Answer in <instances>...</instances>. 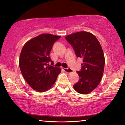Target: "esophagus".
<instances>
[{
    "label": "esophagus",
    "instance_id": "obj_1",
    "mask_svg": "<svg viewBox=\"0 0 125 125\" xmlns=\"http://www.w3.org/2000/svg\"><path fill=\"white\" fill-rule=\"evenodd\" d=\"M63 70L64 72L68 73H71L73 72V70L71 68H63Z\"/></svg>",
    "mask_w": 125,
    "mask_h": 125
}]
</instances>
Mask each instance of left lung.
Here are the masks:
<instances>
[{
    "instance_id": "left-lung-1",
    "label": "left lung",
    "mask_w": 125,
    "mask_h": 125,
    "mask_svg": "<svg viewBox=\"0 0 125 125\" xmlns=\"http://www.w3.org/2000/svg\"><path fill=\"white\" fill-rule=\"evenodd\" d=\"M65 39L73 46L77 57L83 58L79 77L73 85L76 92L89 94L100 83L104 70L105 60L100 42L92 33L80 31L67 35Z\"/></svg>"
}]
</instances>
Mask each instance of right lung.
I'll use <instances>...</instances> for the list:
<instances>
[{
    "mask_svg": "<svg viewBox=\"0 0 125 125\" xmlns=\"http://www.w3.org/2000/svg\"><path fill=\"white\" fill-rule=\"evenodd\" d=\"M61 37L43 33L26 42L22 48L19 67L23 77L33 89L46 92L55 83L61 69L50 65V53L55 41Z\"/></svg>",
    "mask_w": 125,
    "mask_h": 125,
    "instance_id": "add662e5",
    "label": "right lung"
}]
</instances>
